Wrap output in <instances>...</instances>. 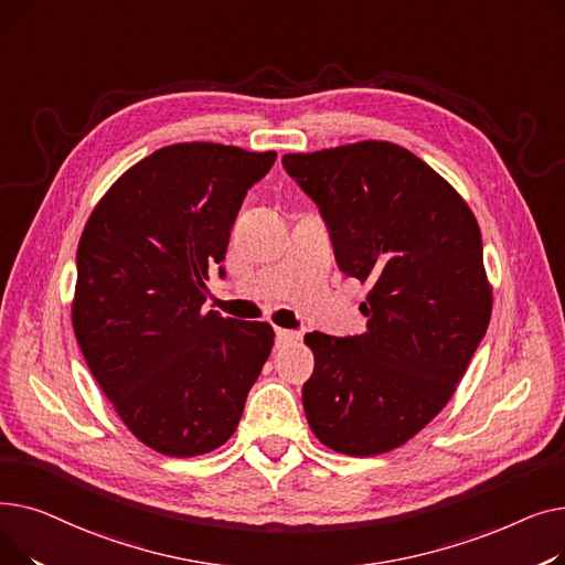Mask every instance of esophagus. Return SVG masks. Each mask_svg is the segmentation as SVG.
Masks as SVG:
<instances>
[{
  "label": "esophagus",
  "instance_id": "esophagus-1",
  "mask_svg": "<svg viewBox=\"0 0 565 565\" xmlns=\"http://www.w3.org/2000/svg\"><path fill=\"white\" fill-rule=\"evenodd\" d=\"M275 337H277V345L281 348V345H288V343H292V341H298L300 339V334H295V332H290V330H281V328H277L275 330Z\"/></svg>",
  "mask_w": 565,
  "mask_h": 565
}]
</instances>
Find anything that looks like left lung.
Returning <instances> with one entry per match:
<instances>
[{
	"label": "left lung",
	"instance_id": "left-lung-1",
	"mask_svg": "<svg viewBox=\"0 0 565 565\" xmlns=\"http://www.w3.org/2000/svg\"><path fill=\"white\" fill-rule=\"evenodd\" d=\"M286 171L320 207L341 273L369 284L366 330L311 332L302 403L332 451L403 447L454 396L492 313L481 228L467 201L407 148L358 141L288 153Z\"/></svg>",
	"mask_w": 565,
	"mask_h": 565
}]
</instances>
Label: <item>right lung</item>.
I'll list each match as a JSON object with an SVG mask.
<instances>
[{
    "mask_svg": "<svg viewBox=\"0 0 565 565\" xmlns=\"http://www.w3.org/2000/svg\"><path fill=\"white\" fill-rule=\"evenodd\" d=\"M275 160L211 141L164 146L118 178L82 231L75 339L118 417L158 454L222 447L273 350L270 324L203 302L207 267L224 260L247 190Z\"/></svg>",
    "mask_w": 565,
    "mask_h": 565,
    "instance_id": "obj_1",
    "label": "right lung"
}]
</instances>
